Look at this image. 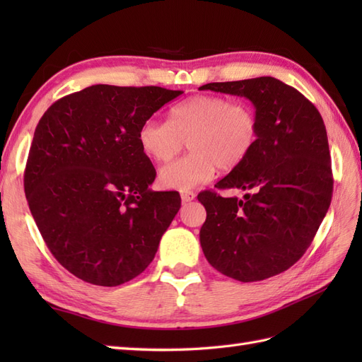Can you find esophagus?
<instances>
[{"label": "esophagus", "instance_id": "obj_1", "mask_svg": "<svg viewBox=\"0 0 362 362\" xmlns=\"http://www.w3.org/2000/svg\"><path fill=\"white\" fill-rule=\"evenodd\" d=\"M180 197H182V202L187 204V202H191L193 199L196 197V194L193 193V191H182L180 193Z\"/></svg>", "mask_w": 362, "mask_h": 362}]
</instances>
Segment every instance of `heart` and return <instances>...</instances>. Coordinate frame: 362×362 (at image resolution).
Instances as JSON below:
<instances>
[{
	"label": "heart",
	"mask_w": 362,
	"mask_h": 362,
	"mask_svg": "<svg viewBox=\"0 0 362 362\" xmlns=\"http://www.w3.org/2000/svg\"><path fill=\"white\" fill-rule=\"evenodd\" d=\"M259 136V119L247 103L218 95H199L174 105L169 119H146L138 144L149 158L163 163L188 144L191 152L160 169L165 188L191 189L210 182L216 168L232 171L244 163Z\"/></svg>",
	"instance_id": "obj_1"
}]
</instances>
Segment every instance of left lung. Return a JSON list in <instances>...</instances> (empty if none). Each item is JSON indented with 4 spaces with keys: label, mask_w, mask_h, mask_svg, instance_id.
I'll return each mask as SVG.
<instances>
[{
    "label": "left lung",
    "mask_w": 362,
    "mask_h": 362,
    "mask_svg": "<svg viewBox=\"0 0 362 362\" xmlns=\"http://www.w3.org/2000/svg\"><path fill=\"white\" fill-rule=\"evenodd\" d=\"M199 90L247 98L259 119L250 156L216 183L247 193L197 196L206 210L199 233L204 255L216 271L244 283L281 274L303 257L332 202L324 119L300 91L271 76Z\"/></svg>",
    "instance_id": "1"
}]
</instances>
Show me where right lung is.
Returning <instances> with one entry per match:
<instances>
[{"mask_svg": "<svg viewBox=\"0 0 362 362\" xmlns=\"http://www.w3.org/2000/svg\"><path fill=\"white\" fill-rule=\"evenodd\" d=\"M182 93L98 83L38 121L25 171L29 210L54 258L78 279L118 286L156 257L180 196L151 189L156 169L138 129Z\"/></svg>", "mask_w": 362, "mask_h": 362, "instance_id": "add662e5", "label": "right lung"}]
</instances>
